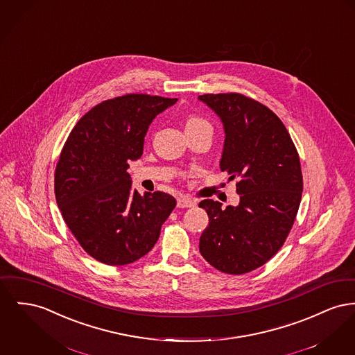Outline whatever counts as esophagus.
I'll list each match as a JSON object with an SVG mask.
<instances>
[{"label": "esophagus", "instance_id": "esophagus-1", "mask_svg": "<svg viewBox=\"0 0 355 355\" xmlns=\"http://www.w3.org/2000/svg\"><path fill=\"white\" fill-rule=\"evenodd\" d=\"M194 205H196V202L190 198H187V197H181V198L177 200V207L178 208H193Z\"/></svg>", "mask_w": 355, "mask_h": 355}]
</instances>
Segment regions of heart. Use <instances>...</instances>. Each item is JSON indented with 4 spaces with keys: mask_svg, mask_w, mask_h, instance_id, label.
<instances>
[{
    "mask_svg": "<svg viewBox=\"0 0 355 355\" xmlns=\"http://www.w3.org/2000/svg\"><path fill=\"white\" fill-rule=\"evenodd\" d=\"M202 123H207L204 119L198 118V116H190L188 121H187V127H193V125H202Z\"/></svg>",
    "mask_w": 355,
    "mask_h": 355,
    "instance_id": "1",
    "label": "heart"
}]
</instances>
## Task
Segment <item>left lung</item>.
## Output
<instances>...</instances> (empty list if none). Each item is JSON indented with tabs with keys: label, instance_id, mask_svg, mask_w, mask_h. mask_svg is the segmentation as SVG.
I'll return each instance as SVG.
<instances>
[{
	"label": "left lung",
	"instance_id": "left-lung-1",
	"mask_svg": "<svg viewBox=\"0 0 355 355\" xmlns=\"http://www.w3.org/2000/svg\"><path fill=\"white\" fill-rule=\"evenodd\" d=\"M198 101L224 127L221 171L240 178L237 207L200 202L209 216L200 252L218 271L247 273L266 264L291 230L303 191L299 155L286 125L268 107L240 94H207Z\"/></svg>",
	"mask_w": 355,
	"mask_h": 355
}]
</instances>
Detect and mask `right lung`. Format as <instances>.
<instances>
[{"label": "right lung", "mask_w": 355, "mask_h": 355, "mask_svg": "<svg viewBox=\"0 0 355 355\" xmlns=\"http://www.w3.org/2000/svg\"><path fill=\"white\" fill-rule=\"evenodd\" d=\"M178 99L128 94L91 108L71 131L55 173L56 202L83 250L125 266L153 250L175 208L164 191L139 194L127 173L153 119Z\"/></svg>", "instance_id": "right-lung-1"}]
</instances>
